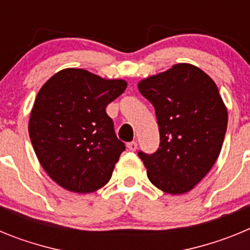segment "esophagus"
Wrapping results in <instances>:
<instances>
[{
	"label": "esophagus",
	"instance_id": "esophagus-1",
	"mask_svg": "<svg viewBox=\"0 0 250 250\" xmlns=\"http://www.w3.org/2000/svg\"><path fill=\"white\" fill-rule=\"evenodd\" d=\"M127 149L130 151H135L138 149V144H136V141H131V143H127Z\"/></svg>",
	"mask_w": 250,
	"mask_h": 250
}]
</instances>
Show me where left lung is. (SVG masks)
Segmentation results:
<instances>
[{"mask_svg": "<svg viewBox=\"0 0 250 250\" xmlns=\"http://www.w3.org/2000/svg\"><path fill=\"white\" fill-rule=\"evenodd\" d=\"M139 91L155 109L160 145L139 151L150 182L167 194L191 190L209 173L224 141L228 111L215 83L199 67L178 63L141 80Z\"/></svg>", "mask_w": 250, "mask_h": 250, "instance_id": "1", "label": "left lung"}]
</instances>
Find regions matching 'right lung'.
Returning a JSON list of instances; mask_svg holds the SVG:
<instances>
[{"label": "right lung", "mask_w": 250, "mask_h": 250, "mask_svg": "<svg viewBox=\"0 0 250 250\" xmlns=\"http://www.w3.org/2000/svg\"><path fill=\"white\" fill-rule=\"evenodd\" d=\"M126 86L124 80L65 68L40 89L28 134L40 164L60 187L85 194L107 184L125 144L106 106Z\"/></svg>", "instance_id": "1"}]
</instances>
